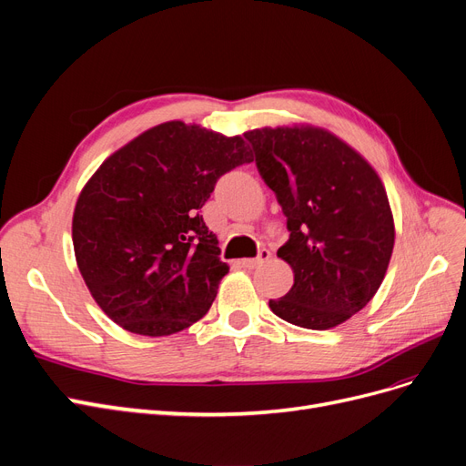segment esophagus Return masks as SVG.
Returning a JSON list of instances; mask_svg holds the SVG:
<instances>
[{"instance_id": "1", "label": "esophagus", "mask_w": 466, "mask_h": 466, "mask_svg": "<svg viewBox=\"0 0 466 466\" xmlns=\"http://www.w3.org/2000/svg\"><path fill=\"white\" fill-rule=\"evenodd\" d=\"M268 259H270V251H268V249H261L259 255L255 257V259H242V267H246V268H257V267H261L263 263H267Z\"/></svg>"}]
</instances>
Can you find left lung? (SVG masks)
<instances>
[{
  "mask_svg": "<svg viewBox=\"0 0 466 466\" xmlns=\"http://www.w3.org/2000/svg\"><path fill=\"white\" fill-rule=\"evenodd\" d=\"M255 163L288 217L289 239L279 257L294 286L268 307L282 320L330 330L374 298L391 259L393 213L374 167L313 125L244 132Z\"/></svg>",
  "mask_w": 466,
  "mask_h": 466,
  "instance_id": "left-lung-1",
  "label": "left lung"
}]
</instances>
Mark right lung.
Segmentation results:
<instances>
[{
  "mask_svg": "<svg viewBox=\"0 0 466 466\" xmlns=\"http://www.w3.org/2000/svg\"><path fill=\"white\" fill-rule=\"evenodd\" d=\"M251 161L242 136L168 120L116 149L86 182L73 213L76 265L120 329L170 336L209 311L230 267L199 209L224 172Z\"/></svg>",
  "mask_w": 466,
  "mask_h": 466,
  "instance_id": "right-lung-1",
  "label": "right lung"
}]
</instances>
